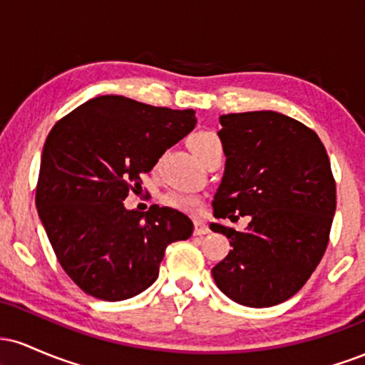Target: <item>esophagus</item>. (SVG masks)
I'll list each match as a JSON object with an SVG mask.
<instances>
[{
    "instance_id": "obj_1",
    "label": "esophagus",
    "mask_w": 365,
    "mask_h": 365,
    "mask_svg": "<svg viewBox=\"0 0 365 365\" xmlns=\"http://www.w3.org/2000/svg\"><path fill=\"white\" fill-rule=\"evenodd\" d=\"M206 233H209V226L204 223V221L195 220V223H194V235H206Z\"/></svg>"
}]
</instances>
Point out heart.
Returning a JSON list of instances; mask_svg holds the SVG:
<instances>
[{"label": "heart", "instance_id": "heart-1", "mask_svg": "<svg viewBox=\"0 0 365 365\" xmlns=\"http://www.w3.org/2000/svg\"><path fill=\"white\" fill-rule=\"evenodd\" d=\"M217 140L220 139L212 132H197L190 137V148L195 153V156L199 158L209 145ZM165 202L171 207L182 209V211H194L199 206V199L195 195L187 194V192H170V194L165 195Z\"/></svg>", "mask_w": 365, "mask_h": 365}]
</instances>
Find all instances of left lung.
Returning <instances> with one entry per match:
<instances>
[{
  "label": "left lung",
  "instance_id": "8db88e82",
  "mask_svg": "<svg viewBox=\"0 0 365 365\" xmlns=\"http://www.w3.org/2000/svg\"><path fill=\"white\" fill-rule=\"evenodd\" d=\"M217 132L226 156L212 211L245 232L211 223L230 238L228 255L212 267L221 292L247 307H271L311 278L329 242L336 182L312 128L276 111L230 113Z\"/></svg>",
  "mask_w": 365,
  "mask_h": 365
}]
</instances>
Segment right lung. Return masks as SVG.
Listing matches in <instances>:
<instances>
[{"label": "right lung", "mask_w": 365, "mask_h": 365, "mask_svg": "<svg viewBox=\"0 0 365 365\" xmlns=\"http://www.w3.org/2000/svg\"><path fill=\"white\" fill-rule=\"evenodd\" d=\"M194 127V110L99 96L51 128L36 206L58 262L87 295L116 302L144 292L166 247L192 235L194 223L177 209L127 211L123 200Z\"/></svg>", "instance_id": "add662e5"}]
</instances>
